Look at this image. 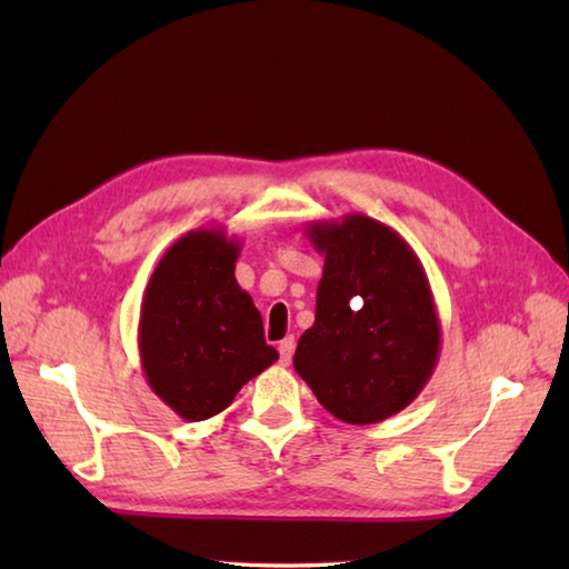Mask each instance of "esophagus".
Listing matches in <instances>:
<instances>
[{
	"mask_svg": "<svg viewBox=\"0 0 569 569\" xmlns=\"http://www.w3.org/2000/svg\"><path fill=\"white\" fill-rule=\"evenodd\" d=\"M293 349H296V340H293V337H286V340L278 342V355H281V365H283V367L291 365Z\"/></svg>",
	"mask_w": 569,
	"mask_h": 569,
	"instance_id": "34e87169",
	"label": "esophagus"
}]
</instances>
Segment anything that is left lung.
Here are the masks:
<instances>
[{"mask_svg":"<svg viewBox=\"0 0 569 569\" xmlns=\"http://www.w3.org/2000/svg\"><path fill=\"white\" fill-rule=\"evenodd\" d=\"M306 234L325 269L293 367L335 418L373 426L413 403L438 367L442 330L426 269L396 229L367 214L316 220Z\"/></svg>","mask_w":569,"mask_h":569,"instance_id":"left-lung-1","label":"left lung"}]
</instances>
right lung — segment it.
Wrapping results in <instances>:
<instances>
[{
	"mask_svg": "<svg viewBox=\"0 0 569 569\" xmlns=\"http://www.w3.org/2000/svg\"><path fill=\"white\" fill-rule=\"evenodd\" d=\"M241 241L222 227L180 237L156 263L139 316V357L151 391L176 413L208 420L278 359L261 312L234 278Z\"/></svg>",
	"mask_w": 569,
	"mask_h": 569,
	"instance_id": "add662e5",
	"label": "right lung"
}]
</instances>
